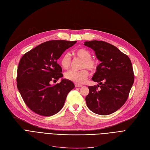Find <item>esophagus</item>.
Listing matches in <instances>:
<instances>
[{
  "label": "esophagus",
  "mask_w": 150,
  "mask_h": 150,
  "mask_svg": "<svg viewBox=\"0 0 150 150\" xmlns=\"http://www.w3.org/2000/svg\"><path fill=\"white\" fill-rule=\"evenodd\" d=\"M75 87H77V88H80V87H82L83 86L81 85H79V84H75Z\"/></svg>",
  "instance_id": "esophagus-1"
}]
</instances>
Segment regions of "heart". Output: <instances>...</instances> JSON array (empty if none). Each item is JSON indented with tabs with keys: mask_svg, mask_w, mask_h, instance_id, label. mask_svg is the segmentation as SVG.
I'll list each match as a JSON object with an SVG mask.
<instances>
[{
	"mask_svg": "<svg viewBox=\"0 0 150 150\" xmlns=\"http://www.w3.org/2000/svg\"><path fill=\"white\" fill-rule=\"evenodd\" d=\"M77 57L83 60L82 63V68H87L91 71L95 70L98 65V61L96 59L91 57V54L89 50L85 48H79L75 51ZM71 56L69 52L65 53L60 59L61 66L64 69H68L71 65ZM88 71L86 69L80 70H70L65 74V78L76 83L81 84L86 80L88 77Z\"/></svg>",
	"mask_w": 150,
	"mask_h": 150,
	"instance_id": "heart-1",
	"label": "heart"
}]
</instances>
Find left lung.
Masks as SVG:
<instances>
[{"label": "left lung", "mask_w": 150, "mask_h": 150, "mask_svg": "<svg viewBox=\"0 0 150 150\" xmlns=\"http://www.w3.org/2000/svg\"><path fill=\"white\" fill-rule=\"evenodd\" d=\"M84 45L91 48L101 61L92 77L99 85L88 86L89 94L85 98L87 106L95 114H110L125 104L134 84L131 60L117 47L106 42L86 41Z\"/></svg>", "instance_id": "1"}]
</instances>
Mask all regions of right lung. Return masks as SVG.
Returning a JSON list of instances; mask_svg holds the SVG:
<instances>
[{
	"label": "right lung",
	"mask_w": 150,
	"mask_h": 150,
	"mask_svg": "<svg viewBox=\"0 0 150 150\" xmlns=\"http://www.w3.org/2000/svg\"><path fill=\"white\" fill-rule=\"evenodd\" d=\"M76 41L52 40L44 42L23 55L17 70V88L25 103L31 110L42 116H51L62 109L74 83L62 79L52 85L51 82L63 76L57 63L66 49Z\"/></svg>",
	"instance_id": "1"
}]
</instances>
